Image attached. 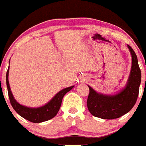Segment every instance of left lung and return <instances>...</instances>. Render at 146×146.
<instances>
[{"label":"left lung","instance_id":"left-lung-1","mask_svg":"<svg viewBox=\"0 0 146 146\" xmlns=\"http://www.w3.org/2000/svg\"><path fill=\"white\" fill-rule=\"evenodd\" d=\"M131 55V67L128 80L122 90L113 95L96 92L88 86L87 106L89 112L95 117L103 119L120 118L129 112L135 104L141 82V71L135 51L127 44Z\"/></svg>","mask_w":146,"mask_h":146}]
</instances>
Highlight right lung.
Wrapping results in <instances>:
<instances>
[{
	"instance_id": "1",
	"label": "right lung",
	"mask_w": 146,
	"mask_h": 146,
	"mask_svg": "<svg viewBox=\"0 0 146 146\" xmlns=\"http://www.w3.org/2000/svg\"><path fill=\"white\" fill-rule=\"evenodd\" d=\"M9 67L8 68L6 72V86H7L8 94L11 106L20 116L33 123H41L54 118L59 111L61 105L62 99L64 95L67 92L71 91L74 86H72L62 89L61 91L55 94L52 99L49 101V102L45 104L43 106L39 108H29L18 103L13 96L9 82Z\"/></svg>"
}]
</instances>
